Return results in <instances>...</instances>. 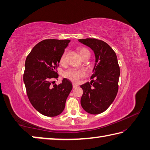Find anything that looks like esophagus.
<instances>
[{"label":"esophagus","mask_w":150,"mask_h":150,"mask_svg":"<svg viewBox=\"0 0 150 150\" xmlns=\"http://www.w3.org/2000/svg\"><path fill=\"white\" fill-rule=\"evenodd\" d=\"M78 86V85L75 83H73V88H77Z\"/></svg>","instance_id":"obj_1"}]
</instances>
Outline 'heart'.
<instances>
[{
    "label": "heart",
    "mask_w": 150,
    "mask_h": 150,
    "mask_svg": "<svg viewBox=\"0 0 150 150\" xmlns=\"http://www.w3.org/2000/svg\"><path fill=\"white\" fill-rule=\"evenodd\" d=\"M79 54L81 55V57H83V56L88 53V52H90L88 50L86 49V48H79ZM65 58H66V52H64L63 54H62L60 59V62L61 64L64 63L65 62ZM64 76L66 78L69 79L70 81L73 82H77L79 79L81 77H84L86 75V72H85L83 69H77L75 68H69L67 69L66 71L64 72Z\"/></svg>",
    "instance_id": "1"
}]
</instances>
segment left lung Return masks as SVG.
I'll use <instances>...</instances> for the list:
<instances>
[{"label": "left lung", "mask_w": 150, "mask_h": 150, "mask_svg": "<svg viewBox=\"0 0 150 150\" xmlns=\"http://www.w3.org/2000/svg\"><path fill=\"white\" fill-rule=\"evenodd\" d=\"M79 42L89 47L96 57L92 81L81 85L83 90L81 104L88 113L98 114L110 107L118 93L120 74L118 59L115 52L103 41L86 38Z\"/></svg>", "instance_id": "left-lung-1"}]
</instances>
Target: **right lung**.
<instances>
[{
  "label": "right lung",
  "mask_w": 150,
  "mask_h": 150,
  "mask_svg": "<svg viewBox=\"0 0 150 150\" xmlns=\"http://www.w3.org/2000/svg\"><path fill=\"white\" fill-rule=\"evenodd\" d=\"M69 40L49 39L38 43L25 60L23 81L32 106L44 116L59 115L72 90L71 81L63 79L60 84L51 85L50 80L58 77L56 70Z\"/></svg>",
  "instance_id": "right-lung-1"
}]
</instances>
